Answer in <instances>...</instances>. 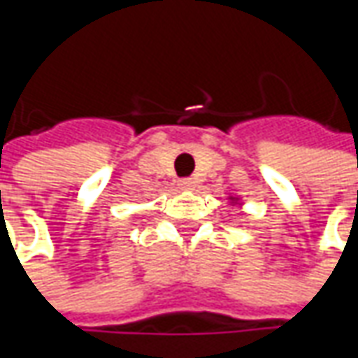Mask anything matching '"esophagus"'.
<instances>
[{
    "label": "esophagus",
    "mask_w": 358,
    "mask_h": 358,
    "mask_svg": "<svg viewBox=\"0 0 358 358\" xmlns=\"http://www.w3.org/2000/svg\"><path fill=\"white\" fill-rule=\"evenodd\" d=\"M179 187H181L183 191H193V189L197 187V181H195L193 177H185V179L179 181Z\"/></svg>",
    "instance_id": "34e87169"
}]
</instances>
